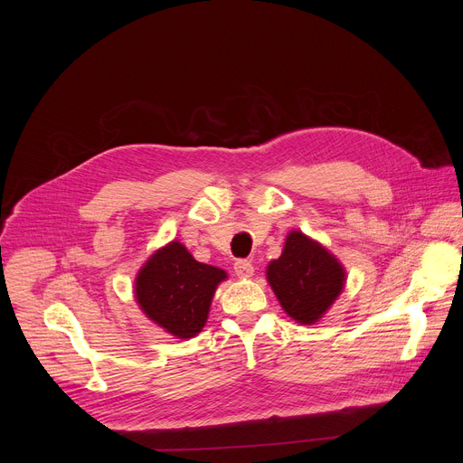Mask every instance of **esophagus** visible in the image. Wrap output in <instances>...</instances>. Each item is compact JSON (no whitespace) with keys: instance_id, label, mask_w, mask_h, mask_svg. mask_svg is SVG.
<instances>
[{"instance_id":"1","label":"esophagus","mask_w":463,"mask_h":463,"mask_svg":"<svg viewBox=\"0 0 463 463\" xmlns=\"http://www.w3.org/2000/svg\"><path fill=\"white\" fill-rule=\"evenodd\" d=\"M234 273H236L240 279H249V277H252V273H254L252 263H250L249 260H236V261H234Z\"/></svg>"}]
</instances>
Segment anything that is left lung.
Segmentation results:
<instances>
[{
  "mask_svg": "<svg viewBox=\"0 0 463 463\" xmlns=\"http://www.w3.org/2000/svg\"><path fill=\"white\" fill-rule=\"evenodd\" d=\"M268 282L291 318L315 324L341 295L346 271L318 241L291 231L280 258L268 266Z\"/></svg>",
  "mask_w": 463,
  "mask_h": 463,
  "instance_id": "obj_1",
  "label": "left lung"
}]
</instances>
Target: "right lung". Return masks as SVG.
Here are the masks:
<instances>
[{"label":"right lung","instance_id":"right-lung-1","mask_svg":"<svg viewBox=\"0 0 463 463\" xmlns=\"http://www.w3.org/2000/svg\"><path fill=\"white\" fill-rule=\"evenodd\" d=\"M227 273L194 260L179 241L157 249L136 279V300L143 313L177 339L203 329L213 297Z\"/></svg>","mask_w":463,"mask_h":463}]
</instances>
